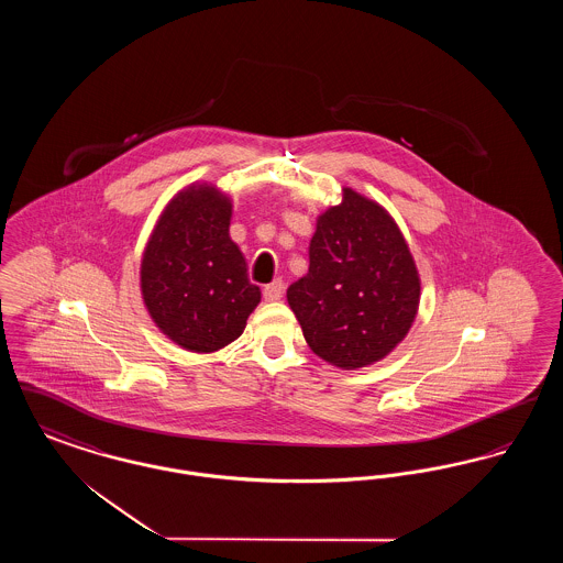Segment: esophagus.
I'll return each instance as SVG.
<instances>
[{
    "label": "esophagus",
    "mask_w": 563,
    "mask_h": 563,
    "mask_svg": "<svg viewBox=\"0 0 563 563\" xmlns=\"http://www.w3.org/2000/svg\"><path fill=\"white\" fill-rule=\"evenodd\" d=\"M285 294V283L280 280V278H276V280H272L269 285L264 287V297H266V301H278L280 297Z\"/></svg>",
    "instance_id": "1"
}]
</instances>
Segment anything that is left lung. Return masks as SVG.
I'll return each instance as SVG.
<instances>
[{
    "label": "left lung",
    "mask_w": 563,
    "mask_h": 563,
    "mask_svg": "<svg viewBox=\"0 0 563 563\" xmlns=\"http://www.w3.org/2000/svg\"><path fill=\"white\" fill-rule=\"evenodd\" d=\"M310 350L340 369L374 365L401 344L420 306V274L390 213L342 189L317 219L310 268L287 289Z\"/></svg>",
    "instance_id": "8db88e82"
}]
</instances>
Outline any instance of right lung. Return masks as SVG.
<instances>
[{"label":"right lung","mask_w":563,"mask_h":563,"mask_svg":"<svg viewBox=\"0 0 563 563\" xmlns=\"http://www.w3.org/2000/svg\"><path fill=\"white\" fill-rule=\"evenodd\" d=\"M232 200L191 184L164 207L141 260L143 303L162 333L189 352H214L241 338L262 291L230 239Z\"/></svg>","instance_id":"add662e5"}]
</instances>
